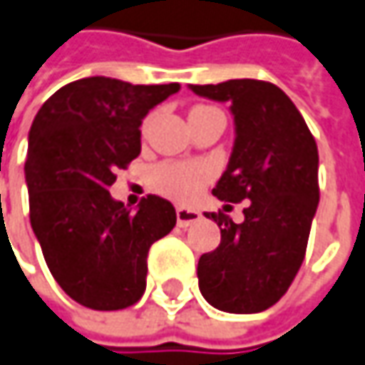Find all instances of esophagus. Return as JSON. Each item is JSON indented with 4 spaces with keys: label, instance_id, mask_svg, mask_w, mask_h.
<instances>
[{
    "label": "esophagus",
    "instance_id": "obj_1",
    "mask_svg": "<svg viewBox=\"0 0 365 365\" xmlns=\"http://www.w3.org/2000/svg\"><path fill=\"white\" fill-rule=\"evenodd\" d=\"M199 219H201V213L195 211V209H185V207H178L176 209V221H178L180 227H189V225H192Z\"/></svg>",
    "mask_w": 365,
    "mask_h": 365
}]
</instances>
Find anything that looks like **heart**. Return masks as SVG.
I'll list each match as a JSON object with an SVG mask.
<instances>
[{
    "label": "heart",
    "instance_id": "1",
    "mask_svg": "<svg viewBox=\"0 0 365 365\" xmlns=\"http://www.w3.org/2000/svg\"><path fill=\"white\" fill-rule=\"evenodd\" d=\"M211 176V168L201 162H160L152 170V185L162 195L189 203L199 197Z\"/></svg>",
    "mask_w": 365,
    "mask_h": 365
}]
</instances>
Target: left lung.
Returning a JSON list of instances; mask_svg holds the SVG:
<instances>
[{
  "instance_id": "left-lung-1",
  "label": "left lung",
  "mask_w": 365,
  "mask_h": 365,
  "mask_svg": "<svg viewBox=\"0 0 365 365\" xmlns=\"http://www.w3.org/2000/svg\"><path fill=\"white\" fill-rule=\"evenodd\" d=\"M227 101L235 144L213 195L227 203L250 201L244 223L225 213L217 221L221 244L199 258V288L219 311L250 315L284 297L301 268L319 205V152L301 111L274 83L233 78L190 85Z\"/></svg>"
}]
</instances>
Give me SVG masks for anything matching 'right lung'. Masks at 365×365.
Wrapping results in <instances>:
<instances>
[{
    "instance_id": "obj_1",
    "label": "right lung",
    "mask_w": 365,
    "mask_h": 365,
    "mask_svg": "<svg viewBox=\"0 0 365 365\" xmlns=\"http://www.w3.org/2000/svg\"><path fill=\"white\" fill-rule=\"evenodd\" d=\"M180 89L109 77L73 81L36 113L26 156L30 223L50 274L95 311H120L146 290L148 250L176 225L166 199L148 195L138 211L113 201L115 173L140 156V125Z\"/></svg>"
}]
</instances>
